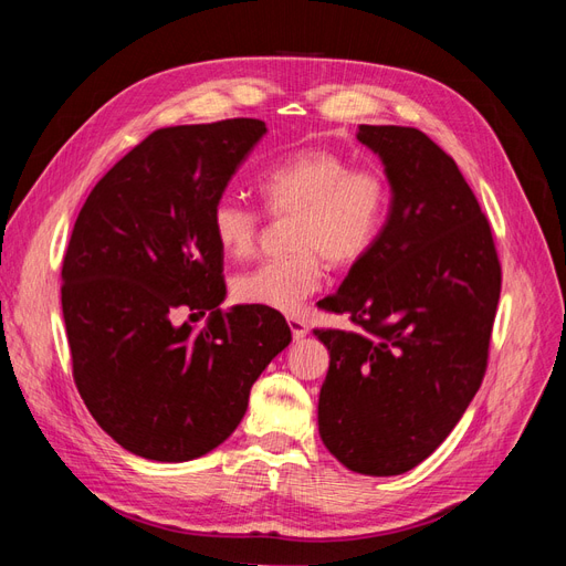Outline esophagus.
<instances>
[{
    "label": "esophagus",
    "instance_id": "1",
    "mask_svg": "<svg viewBox=\"0 0 566 566\" xmlns=\"http://www.w3.org/2000/svg\"><path fill=\"white\" fill-rule=\"evenodd\" d=\"M287 325H290V333H293L295 339H302L306 333H310V325H306V321L302 316H290Z\"/></svg>",
    "mask_w": 566,
    "mask_h": 566
}]
</instances>
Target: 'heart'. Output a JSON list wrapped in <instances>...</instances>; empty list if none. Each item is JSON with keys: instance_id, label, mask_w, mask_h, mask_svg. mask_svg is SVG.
Wrapping results in <instances>:
<instances>
[{"instance_id": "heart-1", "label": "heart", "mask_w": 566, "mask_h": 566, "mask_svg": "<svg viewBox=\"0 0 566 566\" xmlns=\"http://www.w3.org/2000/svg\"><path fill=\"white\" fill-rule=\"evenodd\" d=\"M256 191L271 217H290V252L238 273L231 290L238 302L283 314H295L316 293L325 262L335 269L361 262L380 241L391 210V186L380 169L354 167L331 148H302L271 165ZM210 227L224 254L248 260L260 243L262 212L221 198Z\"/></svg>"}]
</instances>
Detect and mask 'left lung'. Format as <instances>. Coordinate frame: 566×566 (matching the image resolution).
<instances>
[{"label": "left lung", "mask_w": 566, "mask_h": 566, "mask_svg": "<svg viewBox=\"0 0 566 566\" xmlns=\"http://www.w3.org/2000/svg\"><path fill=\"white\" fill-rule=\"evenodd\" d=\"M385 163L391 210L380 241L321 310L358 331L316 328L331 352L321 439L358 474L391 476L432 455L489 366L501 260L455 160L416 127L358 125Z\"/></svg>", "instance_id": "obj_1"}]
</instances>
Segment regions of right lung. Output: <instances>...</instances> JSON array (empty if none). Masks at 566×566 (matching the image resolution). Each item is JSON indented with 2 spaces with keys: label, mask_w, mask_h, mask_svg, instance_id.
<instances>
[{
  "label": "right lung",
  "mask_w": 566,
  "mask_h": 566,
  "mask_svg": "<svg viewBox=\"0 0 566 566\" xmlns=\"http://www.w3.org/2000/svg\"><path fill=\"white\" fill-rule=\"evenodd\" d=\"M264 132L254 117L156 129L77 214L61 269L73 380L94 420L142 458L217 449L293 339L276 310H217L227 283L212 208ZM208 311L200 332L176 323Z\"/></svg>",
  "instance_id": "right-lung-1"
}]
</instances>
